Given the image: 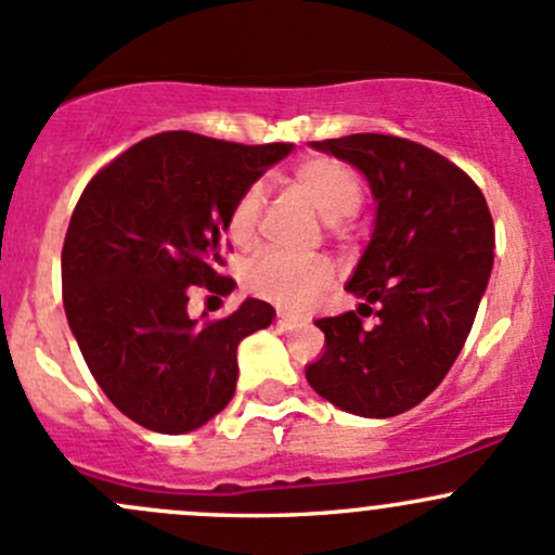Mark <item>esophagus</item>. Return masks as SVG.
Wrapping results in <instances>:
<instances>
[{"label": "esophagus", "instance_id": "34e87169", "mask_svg": "<svg viewBox=\"0 0 555 555\" xmlns=\"http://www.w3.org/2000/svg\"><path fill=\"white\" fill-rule=\"evenodd\" d=\"M279 326V330H293V326L297 324L293 317H284V313H276V322H273Z\"/></svg>", "mask_w": 555, "mask_h": 555}]
</instances>
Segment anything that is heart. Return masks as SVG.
<instances>
[{
  "mask_svg": "<svg viewBox=\"0 0 555 555\" xmlns=\"http://www.w3.org/2000/svg\"><path fill=\"white\" fill-rule=\"evenodd\" d=\"M293 183L300 194L308 196V202L319 209L326 223H340L351 218L364 199V183L356 170L330 156H311L300 162L293 172ZM262 202H266L262 183H249L233 202L229 236L236 247H258ZM332 279H335V268L330 260H300L271 253L249 266L247 287L284 308H302L330 287Z\"/></svg>",
  "mask_w": 555,
  "mask_h": 555,
  "instance_id": "obj_1",
  "label": "heart"
}]
</instances>
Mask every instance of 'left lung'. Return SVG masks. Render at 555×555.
<instances>
[{
    "label": "left lung",
    "instance_id": "obj_1",
    "mask_svg": "<svg viewBox=\"0 0 555 555\" xmlns=\"http://www.w3.org/2000/svg\"><path fill=\"white\" fill-rule=\"evenodd\" d=\"M311 149L364 175L375 225L346 284L359 308L319 319L324 353L306 380L343 412L396 417L434 393L463 351L492 273V215L468 175L412 140L359 132ZM370 312L378 324L361 327Z\"/></svg>",
    "mask_w": 555,
    "mask_h": 555
}]
</instances>
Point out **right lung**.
<instances>
[{
  "label": "right lung",
  "mask_w": 555,
  "mask_h": 555,
  "mask_svg": "<svg viewBox=\"0 0 555 555\" xmlns=\"http://www.w3.org/2000/svg\"><path fill=\"white\" fill-rule=\"evenodd\" d=\"M293 143L242 145L159 132L87 183L63 242V306L79 351L111 404L156 434H189L225 410L236 348L276 311L247 297L231 317H189L191 284L220 276L229 215Z\"/></svg>",
  "instance_id": "add662e5"
}]
</instances>
